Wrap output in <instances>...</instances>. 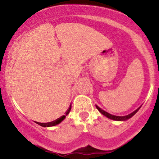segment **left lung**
Returning <instances> with one entry per match:
<instances>
[{
  "instance_id": "obj_1",
  "label": "left lung",
  "mask_w": 159,
  "mask_h": 159,
  "mask_svg": "<svg viewBox=\"0 0 159 159\" xmlns=\"http://www.w3.org/2000/svg\"><path fill=\"white\" fill-rule=\"evenodd\" d=\"M96 108H97L98 110V111H99V112L101 113L102 114H103L104 116H106V117L109 118V119L113 120H116V121H125V120L130 119L131 117H132V116H134V115L137 112H138V110H139V109L140 108V107H141V106H140L138 109H136L135 111H133V112L131 113V114H128V115H126V116H115V115H112V114H109V113L106 112V111H105L102 110V109H101L99 107L97 106V105H96Z\"/></svg>"
}]
</instances>
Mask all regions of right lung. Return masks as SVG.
Wrapping results in <instances>:
<instances>
[{
    "instance_id": "1",
    "label": "right lung",
    "mask_w": 159,
    "mask_h": 159,
    "mask_svg": "<svg viewBox=\"0 0 159 159\" xmlns=\"http://www.w3.org/2000/svg\"><path fill=\"white\" fill-rule=\"evenodd\" d=\"M71 108H72V105H70V106H69V109L66 111V114L63 115V116H61L60 118H58V119H57L54 120V121H52V122H50V123H38V122H36V123L38 124V125H41V126L43 127H51V126H54V125H57V124L61 123L62 121H63V120L65 119L66 116H67V115L69 114V111H70Z\"/></svg>"
}]
</instances>
